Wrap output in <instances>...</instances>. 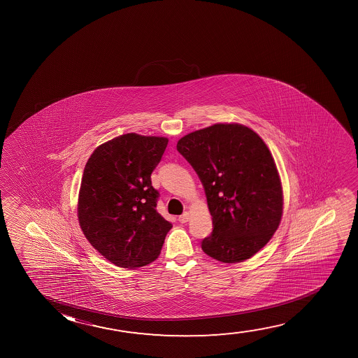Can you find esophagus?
Instances as JSON below:
<instances>
[{
    "instance_id": "1",
    "label": "esophagus",
    "mask_w": 358,
    "mask_h": 358,
    "mask_svg": "<svg viewBox=\"0 0 358 358\" xmlns=\"http://www.w3.org/2000/svg\"><path fill=\"white\" fill-rule=\"evenodd\" d=\"M189 220V213H183L181 216H178V221L182 222V224H185L187 221Z\"/></svg>"
}]
</instances>
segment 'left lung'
I'll return each mask as SVG.
<instances>
[{
  "label": "left lung",
  "mask_w": 358,
  "mask_h": 358,
  "mask_svg": "<svg viewBox=\"0 0 358 358\" xmlns=\"http://www.w3.org/2000/svg\"><path fill=\"white\" fill-rule=\"evenodd\" d=\"M177 150L199 177L213 217L203 252L229 264L253 257L278 230L284 204L263 139L242 124L217 123L181 138Z\"/></svg>",
  "instance_id": "8db88e82"
}]
</instances>
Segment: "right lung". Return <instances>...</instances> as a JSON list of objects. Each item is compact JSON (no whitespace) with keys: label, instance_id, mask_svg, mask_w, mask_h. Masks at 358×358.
<instances>
[{"label":"right lung","instance_id":"right-lung-1","mask_svg":"<svg viewBox=\"0 0 358 358\" xmlns=\"http://www.w3.org/2000/svg\"><path fill=\"white\" fill-rule=\"evenodd\" d=\"M167 143L127 133L96 148L84 167L79 225L90 245L121 268L150 264L171 230L157 213L159 192L150 177Z\"/></svg>","mask_w":358,"mask_h":358}]
</instances>
